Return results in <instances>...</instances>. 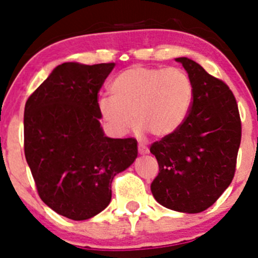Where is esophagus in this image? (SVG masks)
<instances>
[{"instance_id": "1", "label": "esophagus", "mask_w": 258, "mask_h": 258, "mask_svg": "<svg viewBox=\"0 0 258 258\" xmlns=\"http://www.w3.org/2000/svg\"><path fill=\"white\" fill-rule=\"evenodd\" d=\"M139 152L141 153V155H147L148 148L146 147L145 145H139Z\"/></svg>"}]
</instances>
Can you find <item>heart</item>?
I'll list each match as a JSON object with an SVG mask.
<instances>
[{
    "instance_id": "1",
    "label": "heart",
    "mask_w": 258,
    "mask_h": 258,
    "mask_svg": "<svg viewBox=\"0 0 258 258\" xmlns=\"http://www.w3.org/2000/svg\"><path fill=\"white\" fill-rule=\"evenodd\" d=\"M110 95L98 100V110L117 135L132 123L141 132L166 137L181 127L192 103V83L187 74L176 67L132 66L114 77Z\"/></svg>"
}]
</instances>
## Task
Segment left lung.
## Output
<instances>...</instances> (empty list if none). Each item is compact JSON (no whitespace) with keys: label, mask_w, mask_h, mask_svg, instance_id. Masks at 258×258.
<instances>
[{"label":"left lung","mask_w":258,"mask_h":258,"mask_svg":"<svg viewBox=\"0 0 258 258\" xmlns=\"http://www.w3.org/2000/svg\"><path fill=\"white\" fill-rule=\"evenodd\" d=\"M192 83V105L181 127L150 151L160 172L151 183L160 205L199 213L212 206L232 182L241 144V118L232 91L197 62L179 57Z\"/></svg>","instance_id":"left-lung-1"}]
</instances>
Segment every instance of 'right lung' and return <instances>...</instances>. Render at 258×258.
<instances>
[{"instance_id": "add662e5", "label": "right lung", "mask_w": 258, "mask_h": 258, "mask_svg": "<svg viewBox=\"0 0 258 258\" xmlns=\"http://www.w3.org/2000/svg\"><path fill=\"white\" fill-rule=\"evenodd\" d=\"M114 63L64 62L25 106V156L43 202L70 220L108 206L111 183L137 157L135 139H110L101 127L98 92Z\"/></svg>"}]
</instances>
